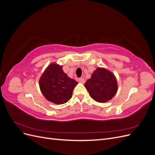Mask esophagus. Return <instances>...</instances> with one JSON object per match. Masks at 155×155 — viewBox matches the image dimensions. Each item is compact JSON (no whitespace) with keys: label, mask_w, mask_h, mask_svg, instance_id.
I'll return each instance as SVG.
<instances>
[{"label":"esophagus","mask_w":155,"mask_h":155,"mask_svg":"<svg viewBox=\"0 0 155 155\" xmlns=\"http://www.w3.org/2000/svg\"><path fill=\"white\" fill-rule=\"evenodd\" d=\"M78 81H79V83H84L85 82V79H84V78H79V79H78Z\"/></svg>","instance_id":"1"}]
</instances>
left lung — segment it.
<instances>
[{
	"label": "left lung",
	"instance_id": "1",
	"mask_svg": "<svg viewBox=\"0 0 155 155\" xmlns=\"http://www.w3.org/2000/svg\"><path fill=\"white\" fill-rule=\"evenodd\" d=\"M89 95L95 101L104 103L111 100L118 90L114 74L103 68H97L85 84Z\"/></svg>",
	"mask_w": 155,
	"mask_h": 155
}]
</instances>
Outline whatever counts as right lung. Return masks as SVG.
I'll use <instances>...</instances> for the list:
<instances>
[{
  "label": "right lung",
  "instance_id": "right-lung-1",
  "mask_svg": "<svg viewBox=\"0 0 155 155\" xmlns=\"http://www.w3.org/2000/svg\"><path fill=\"white\" fill-rule=\"evenodd\" d=\"M63 67L51 63L45 70L40 79L39 87L46 99L55 104L67 103L72 96L78 82L68 77Z\"/></svg>",
  "mask_w": 155,
  "mask_h": 155
}]
</instances>
